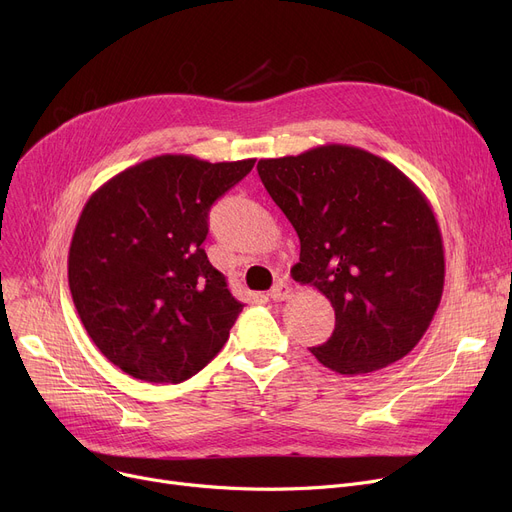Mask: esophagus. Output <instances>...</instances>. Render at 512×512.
Wrapping results in <instances>:
<instances>
[{
	"mask_svg": "<svg viewBox=\"0 0 512 512\" xmlns=\"http://www.w3.org/2000/svg\"><path fill=\"white\" fill-rule=\"evenodd\" d=\"M290 297H292V290H290L286 284H282V282L274 284V288L270 290V299L276 301V303L286 301V299H290Z\"/></svg>",
	"mask_w": 512,
	"mask_h": 512,
	"instance_id": "1",
	"label": "esophagus"
}]
</instances>
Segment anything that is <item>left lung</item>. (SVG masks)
<instances>
[{
    "label": "left lung",
    "mask_w": 512,
    "mask_h": 512,
    "mask_svg": "<svg viewBox=\"0 0 512 512\" xmlns=\"http://www.w3.org/2000/svg\"><path fill=\"white\" fill-rule=\"evenodd\" d=\"M259 178L297 230L294 278L332 303L336 328L311 348L340 373L363 375L409 355L444 290V245L432 203L388 159L353 145L259 159Z\"/></svg>",
    "instance_id": "obj_1"
}]
</instances>
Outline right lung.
Masks as SVG:
<instances>
[{
	"label": "right lung",
	"mask_w": 512,
	"mask_h": 512,
	"mask_svg": "<svg viewBox=\"0 0 512 512\" xmlns=\"http://www.w3.org/2000/svg\"><path fill=\"white\" fill-rule=\"evenodd\" d=\"M253 166L166 153L85 203L68 251L72 301L95 346L132 378L180 384L226 344L242 303L201 245L209 207Z\"/></svg>",
	"instance_id": "add662e5"
}]
</instances>
